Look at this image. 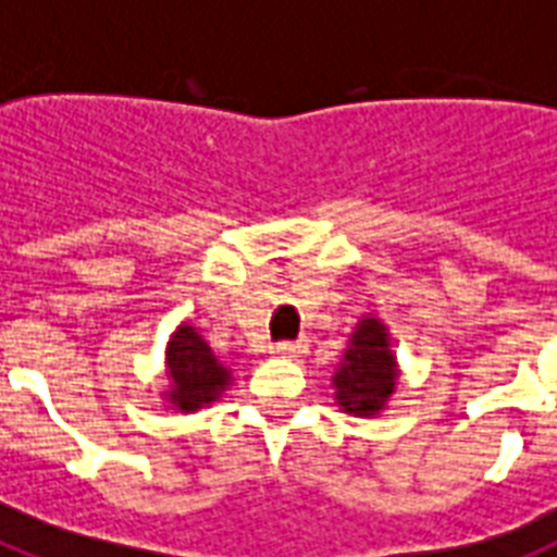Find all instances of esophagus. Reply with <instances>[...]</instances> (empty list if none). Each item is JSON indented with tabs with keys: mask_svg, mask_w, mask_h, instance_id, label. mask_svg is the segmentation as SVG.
<instances>
[{
	"mask_svg": "<svg viewBox=\"0 0 557 557\" xmlns=\"http://www.w3.org/2000/svg\"><path fill=\"white\" fill-rule=\"evenodd\" d=\"M308 351V343H301V339H284L278 346H273V355L278 357H301Z\"/></svg>",
	"mask_w": 557,
	"mask_h": 557,
	"instance_id": "34e87169",
	"label": "esophagus"
}]
</instances>
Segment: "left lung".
I'll return each instance as SVG.
<instances>
[{
	"mask_svg": "<svg viewBox=\"0 0 557 557\" xmlns=\"http://www.w3.org/2000/svg\"><path fill=\"white\" fill-rule=\"evenodd\" d=\"M398 366L389 348V334L381 319H360L351 334L343 363L334 372L337 404L346 412L372 418L377 416L395 392Z\"/></svg>",
	"mask_w": 557,
	"mask_h": 557,
	"instance_id": "left-lung-1",
	"label": "left lung"
}]
</instances>
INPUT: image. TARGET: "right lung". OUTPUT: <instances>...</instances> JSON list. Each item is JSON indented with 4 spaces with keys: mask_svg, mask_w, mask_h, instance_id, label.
I'll return each mask as SVG.
<instances>
[{
    "mask_svg": "<svg viewBox=\"0 0 557 557\" xmlns=\"http://www.w3.org/2000/svg\"><path fill=\"white\" fill-rule=\"evenodd\" d=\"M168 381L171 392L165 398L183 412H197L202 404L218 400V395L230 386V372L211 355L206 339L191 325H180L168 343L165 351Z\"/></svg>",
    "mask_w": 557,
    "mask_h": 557,
    "instance_id": "1",
    "label": "right lung"
}]
</instances>
